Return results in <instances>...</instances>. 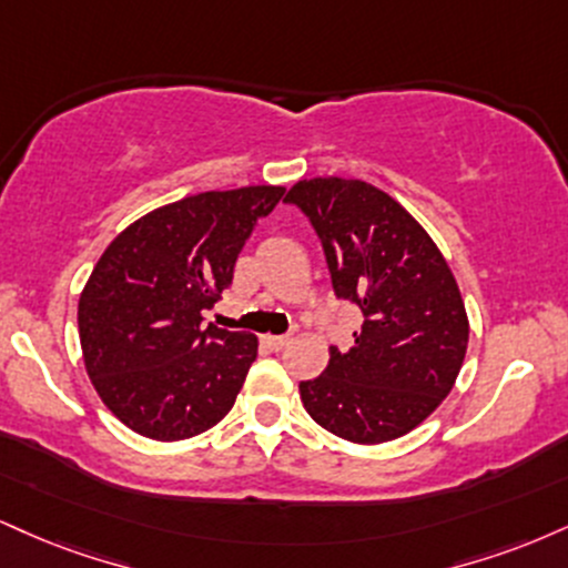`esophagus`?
<instances>
[{"label":"esophagus","instance_id":"1","mask_svg":"<svg viewBox=\"0 0 568 568\" xmlns=\"http://www.w3.org/2000/svg\"><path fill=\"white\" fill-rule=\"evenodd\" d=\"M264 344L270 349H285L291 344V336H264Z\"/></svg>","mask_w":568,"mask_h":568}]
</instances>
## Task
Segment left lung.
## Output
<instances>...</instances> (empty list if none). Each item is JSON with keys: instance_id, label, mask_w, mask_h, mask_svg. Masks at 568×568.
<instances>
[{"instance_id": "1", "label": "left lung", "mask_w": 568, "mask_h": 568, "mask_svg": "<svg viewBox=\"0 0 568 568\" xmlns=\"http://www.w3.org/2000/svg\"><path fill=\"white\" fill-rule=\"evenodd\" d=\"M323 241L333 291L359 306L349 352L331 349L302 381L306 413L354 444H384L420 426L453 392L468 349V314L447 258L409 211L375 184L298 180L285 195Z\"/></svg>"}]
</instances>
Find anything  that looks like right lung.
Here are the masks:
<instances>
[{
	"instance_id": "1",
	"label": "right lung",
	"mask_w": 568,
	"mask_h": 568,
	"mask_svg": "<svg viewBox=\"0 0 568 568\" xmlns=\"http://www.w3.org/2000/svg\"><path fill=\"white\" fill-rule=\"evenodd\" d=\"M280 184L209 190L153 209L113 237L79 298L84 367L102 405L134 434L180 442L235 405L258 338L203 325Z\"/></svg>"
}]
</instances>
